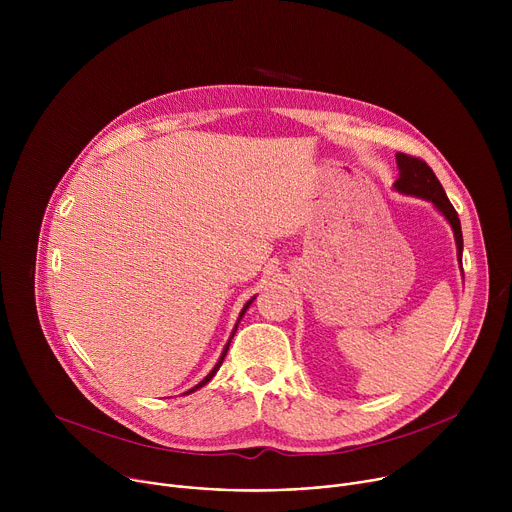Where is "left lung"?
<instances>
[{
    "instance_id": "8db88e82",
    "label": "left lung",
    "mask_w": 512,
    "mask_h": 512,
    "mask_svg": "<svg viewBox=\"0 0 512 512\" xmlns=\"http://www.w3.org/2000/svg\"><path fill=\"white\" fill-rule=\"evenodd\" d=\"M397 168H399V178L393 184L397 192L429 200L437 210H440L446 216V221L452 225V231H454V237H456L458 257H460V265H462L464 241H462L460 218H458L456 208L448 200L446 190L440 184V180L435 178L433 170L421 158H413V156H407V154H401V152L397 154Z\"/></svg>"
}]
</instances>
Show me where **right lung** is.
<instances>
[{
    "label": "right lung",
    "mask_w": 512,
    "mask_h": 512,
    "mask_svg": "<svg viewBox=\"0 0 512 512\" xmlns=\"http://www.w3.org/2000/svg\"><path fill=\"white\" fill-rule=\"evenodd\" d=\"M253 300H255V298H251V300H249V302H247V304H245V306H243V310H241V314H239V320H237V326H239V322H241V318H243V316H245V312H247V310H249V306H251V304H253ZM237 326H235V330H233V334H231V338H229V342H227V346H225V348H223V354H221V358H218V362H216V364H214V369H212V371H210V373H208V375H206V377H204V379H202V381H200V383H198V385H196V387H192V389H190V391H186V393H184V395H188V393H194V391H198V389H200V387H204V385H206V383H208V381H210V379H212V377H214V375H216V371H218V369H221V364H223V360H225V356H227V350H229V344H231V340H233V336H235V332H237Z\"/></svg>",
    "instance_id": "right-lung-1"
}]
</instances>
